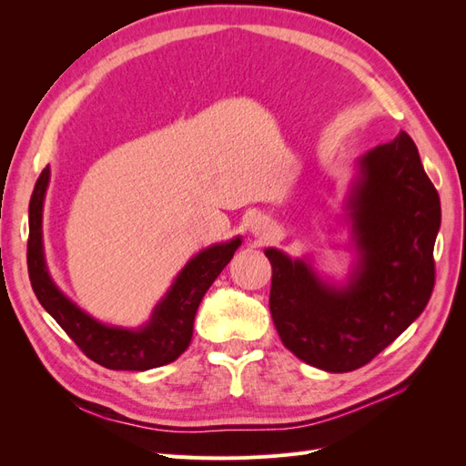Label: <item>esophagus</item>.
Returning a JSON list of instances; mask_svg holds the SVG:
<instances>
[{
    "instance_id": "1",
    "label": "esophagus",
    "mask_w": 466,
    "mask_h": 466,
    "mask_svg": "<svg viewBox=\"0 0 466 466\" xmlns=\"http://www.w3.org/2000/svg\"><path fill=\"white\" fill-rule=\"evenodd\" d=\"M270 231H272V223H270V219H268V218L258 216V218H255V219L250 221V233L255 235V237L264 238V237L270 235Z\"/></svg>"
}]
</instances>
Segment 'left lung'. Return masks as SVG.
Listing matches in <instances>:
<instances>
[{
    "label": "left lung",
    "mask_w": 466,
    "mask_h": 466,
    "mask_svg": "<svg viewBox=\"0 0 466 466\" xmlns=\"http://www.w3.org/2000/svg\"><path fill=\"white\" fill-rule=\"evenodd\" d=\"M348 208L360 258L346 288L324 284L303 260L266 248L281 342L330 373L370 363L431 298L441 206L410 136L400 132L363 155Z\"/></svg>",
    "instance_id": "left-lung-1"
}]
</instances>
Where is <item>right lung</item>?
<instances>
[{
  "label": "right lung",
  "instance_id": "add662e5",
  "mask_svg": "<svg viewBox=\"0 0 466 466\" xmlns=\"http://www.w3.org/2000/svg\"><path fill=\"white\" fill-rule=\"evenodd\" d=\"M50 180V168L40 173L29 204V243H26V266L31 286L40 305L60 324L79 350L95 363L106 370L147 371L175 361L192 340L194 317L209 286L233 258L241 238L214 245L196 255L163 301L155 307L151 320L137 330L106 327L83 313L56 288L42 250V204Z\"/></svg>",
  "mask_w": 466,
  "mask_h": 466
}]
</instances>
